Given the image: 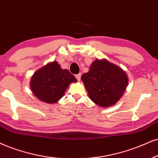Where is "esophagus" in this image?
<instances>
[{"mask_svg":"<svg viewBox=\"0 0 158 158\" xmlns=\"http://www.w3.org/2000/svg\"><path fill=\"white\" fill-rule=\"evenodd\" d=\"M81 74H77V75H75V77L77 78V80L78 81H81Z\"/></svg>","mask_w":158,"mask_h":158,"instance_id":"obj_1","label":"esophagus"}]
</instances>
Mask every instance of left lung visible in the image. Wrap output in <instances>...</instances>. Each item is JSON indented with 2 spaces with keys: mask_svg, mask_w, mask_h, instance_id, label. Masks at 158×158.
<instances>
[{
  "mask_svg": "<svg viewBox=\"0 0 158 158\" xmlns=\"http://www.w3.org/2000/svg\"><path fill=\"white\" fill-rule=\"evenodd\" d=\"M89 98L95 104L108 108L119 100L128 84L125 72L106 59H96L88 73L81 76Z\"/></svg>",
  "mask_w": 158,
  "mask_h": 158,
  "instance_id": "obj_1",
  "label": "left lung"
}]
</instances>
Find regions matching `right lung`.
Returning a JSON list of instances; mask_svg holds the SVG:
<instances>
[{"mask_svg": "<svg viewBox=\"0 0 158 158\" xmlns=\"http://www.w3.org/2000/svg\"><path fill=\"white\" fill-rule=\"evenodd\" d=\"M77 79L67 69H63L57 61L48 63L34 74L31 89L39 100L46 103L57 102L64 96L66 89Z\"/></svg>", "mask_w": 158, "mask_h": 158, "instance_id": "1", "label": "right lung"}]
</instances>
